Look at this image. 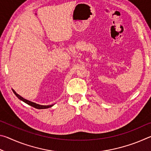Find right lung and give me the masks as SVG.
I'll return each mask as SVG.
<instances>
[{
	"label": "right lung",
	"instance_id": "obj_1",
	"mask_svg": "<svg viewBox=\"0 0 151 151\" xmlns=\"http://www.w3.org/2000/svg\"><path fill=\"white\" fill-rule=\"evenodd\" d=\"M12 91H13V93H14L15 95H16V96L18 97V98H19V99H20V100H21L22 101H23L24 103H27V104H29V105H30V106L35 107V108H36V109H44L50 108V107L53 106V104H52V105H47V106H46V105H40V104L35 103H33V102H31V101H28V100H27V99H24L23 97H22L21 96H20L19 94H18L16 93V92H15V91L13 90V89H12Z\"/></svg>",
	"mask_w": 151,
	"mask_h": 151
}]
</instances>
